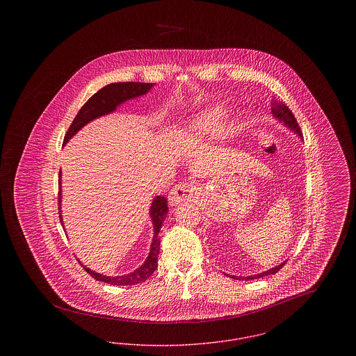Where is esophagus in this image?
<instances>
[{
  "instance_id": "obj_1",
  "label": "esophagus",
  "mask_w": 356,
  "mask_h": 356,
  "mask_svg": "<svg viewBox=\"0 0 356 356\" xmlns=\"http://www.w3.org/2000/svg\"><path fill=\"white\" fill-rule=\"evenodd\" d=\"M199 196V188L193 183H180L170 191V203L172 205L195 202Z\"/></svg>"
}]
</instances>
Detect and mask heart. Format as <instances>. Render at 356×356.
Here are the masks:
<instances>
[{"label":"heart","instance_id":"1","mask_svg":"<svg viewBox=\"0 0 356 356\" xmlns=\"http://www.w3.org/2000/svg\"><path fill=\"white\" fill-rule=\"evenodd\" d=\"M222 120H224V113L220 108H213V109L204 112L203 115L196 120V122L193 125L195 135L202 137L209 132L220 129Z\"/></svg>","mask_w":356,"mask_h":356}]
</instances>
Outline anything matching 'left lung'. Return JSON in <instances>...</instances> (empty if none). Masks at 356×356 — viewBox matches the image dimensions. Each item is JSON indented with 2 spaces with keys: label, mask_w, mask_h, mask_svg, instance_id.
<instances>
[{
  "label": "left lung",
  "mask_w": 356,
  "mask_h": 356,
  "mask_svg": "<svg viewBox=\"0 0 356 356\" xmlns=\"http://www.w3.org/2000/svg\"><path fill=\"white\" fill-rule=\"evenodd\" d=\"M272 115H273L275 118H277L280 121H283V122L287 125L288 128H291L293 132H296L298 135L302 137L300 127H299L298 121L295 119V116H293L292 111L288 108L287 105H286L284 102H277V100L272 102ZM284 264H286V263H282V264L276 266L275 268H272L270 271L261 272V273H259V275H254V276H248V277H245V280H252V279L264 277V276H268V275H275V273L279 271L280 268H283V266H284ZM232 277H235V276H232ZM235 279H236V277H235Z\"/></svg>",
  "instance_id": "left-lung-1"
}]
</instances>
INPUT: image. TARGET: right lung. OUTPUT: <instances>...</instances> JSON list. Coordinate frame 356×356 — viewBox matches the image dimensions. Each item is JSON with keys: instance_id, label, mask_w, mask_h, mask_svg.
<instances>
[{"instance_id": "1", "label": "right lung", "mask_w": 356, "mask_h": 356, "mask_svg": "<svg viewBox=\"0 0 356 356\" xmlns=\"http://www.w3.org/2000/svg\"><path fill=\"white\" fill-rule=\"evenodd\" d=\"M152 85L149 83H115V84L106 85L102 88L99 92H96L88 102H85L83 108L79 111V113L72 121V124L65 134V137H64V144L76 132H79L85 124H88L93 119L100 118L102 115L113 112L116 109V106L121 102H127L129 99H134V97L141 96V95H145L152 88ZM58 177H61V173ZM58 184H61L60 179H58ZM60 203H61V188H58V213H60V221L63 224ZM167 213H168V200L164 196H157L153 200L151 213H149L152 218L153 228H154V237H153L152 245H151V252H149L148 259L145 260V263L136 271L124 275V276L112 277V276H104L97 272L90 271L89 268H86L80 263L81 267L93 279L112 284V286H134V284H140V283L145 282L157 268V259H159V252H160L159 232L167 218Z\"/></svg>"}]
</instances>
